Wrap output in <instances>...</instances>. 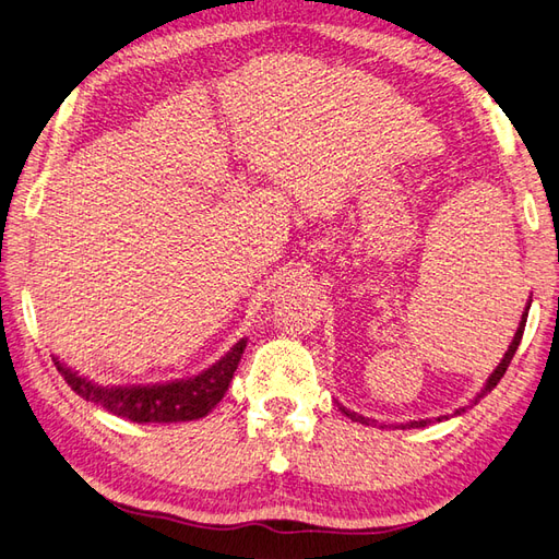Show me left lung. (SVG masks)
<instances>
[{"mask_svg":"<svg viewBox=\"0 0 559 559\" xmlns=\"http://www.w3.org/2000/svg\"><path fill=\"white\" fill-rule=\"evenodd\" d=\"M526 317H528V309L524 311V314H522V321H519V329H516V333H514V341L510 343V347H508V353H504V357H502V361H500V365H498V369L496 371H492L490 376H488V381H486V385H484V391L481 393H478L476 395V400H474V405H476V402L478 400H481L484 395H488L490 391H492V388H496L498 383H500V379H502V376H504V371H508V367H510V361H512V357H514V353H516V347H519V343H522V335H524V326H526ZM345 414H347V417L349 419H355V421H361V424H367L369 419H365V417H359V414H355V412H347L345 407H341ZM464 409H457L455 414H462ZM443 419H448V417H443ZM438 421H440V417H438ZM428 421H409L407 426H412V428H419V426H426Z\"/></svg>","mask_w":559,"mask_h":559,"instance_id":"obj_1","label":"left lung"}]
</instances>
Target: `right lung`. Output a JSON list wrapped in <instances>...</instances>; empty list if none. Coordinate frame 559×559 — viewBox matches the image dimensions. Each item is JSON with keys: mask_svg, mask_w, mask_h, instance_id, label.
Listing matches in <instances>:
<instances>
[{"mask_svg": "<svg viewBox=\"0 0 559 559\" xmlns=\"http://www.w3.org/2000/svg\"><path fill=\"white\" fill-rule=\"evenodd\" d=\"M248 341H238L226 357H221L214 367L192 376L186 381H171L162 385H133V388H104L83 379L55 357L57 371L83 400L95 402L109 409L116 417L131 419L135 424H176L192 421L212 412L236 373L240 357Z\"/></svg>", "mask_w": 559, "mask_h": 559, "instance_id": "1", "label": "right lung"}]
</instances>
